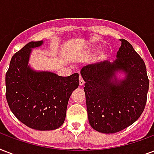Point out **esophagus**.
I'll return each instance as SVG.
<instances>
[{"label": "esophagus", "mask_w": 154, "mask_h": 154, "mask_svg": "<svg viewBox=\"0 0 154 154\" xmlns=\"http://www.w3.org/2000/svg\"><path fill=\"white\" fill-rule=\"evenodd\" d=\"M85 84V81L84 79H83V77H82V76H80L79 77V85H81V86H82V85H84Z\"/></svg>", "instance_id": "obj_1"}]
</instances>
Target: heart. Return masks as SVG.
<instances>
[{
    "mask_svg": "<svg viewBox=\"0 0 154 154\" xmlns=\"http://www.w3.org/2000/svg\"><path fill=\"white\" fill-rule=\"evenodd\" d=\"M103 53H104V51H103V50H100V51H99V53H98V54L100 56H102Z\"/></svg>",
    "mask_w": 154,
    "mask_h": 154,
    "instance_id": "1",
    "label": "heart"
}]
</instances>
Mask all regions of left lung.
I'll return each mask as SVG.
<instances>
[{
  "label": "left lung",
  "instance_id": "obj_1",
  "mask_svg": "<svg viewBox=\"0 0 154 154\" xmlns=\"http://www.w3.org/2000/svg\"><path fill=\"white\" fill-rule=\"evenodd\" d=\"M120 41L122 46L113 62L88 65L81 71L89 124L103 134H114L131 125L141 115L147 100L149 83L146 64L129 42ZM118 70L127 73L124 80H116Z\"/></svg>",
  "mask_w": 154,
  "mask_h": 154
}]
</instances>
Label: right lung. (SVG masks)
<instances>
[{
	"label": "right lung",
	"instance_id": "1",
	"mask_svg": "<svg viewBox=\"0 0 154 154\" xmlns=\"http://www.w3.org/2000/svg\"><path fill=\"white\" fill-rule=\"evenodd\" d=\"M42 43L29 42L13 56L5 75V95L11 111L23 124L37 130H53L65 122L70 95L79 85V74L60 77L33 71L28 65L31 49Z\"/></svg>",
	"mask_w": 154,
	"mask_h": 154
}]
</instances>
